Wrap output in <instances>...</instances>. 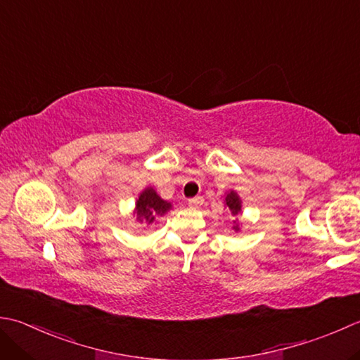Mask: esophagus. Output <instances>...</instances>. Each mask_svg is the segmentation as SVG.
Returning a JSON list of instances; mask_svg holds the SVG:
<instances>
[{
	"label": "esophagus",
	"mask_w": 360,
	"mask_h": 360,
	"mask_svg": "<svg viewBox=\"0 0 360 360\" xmlns=\"http://www.w3.org/2000/svg\"><path fill=\"white\" fill-rule=\"evenodd\" d=\"M201 201H202L201 196H195V198L188 200V204H190V206H198V204H201Z\"/></svg>",
	"instance_id": "obj_1"
}]
</instances>
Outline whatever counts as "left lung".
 <instances>
[{
    "instance_id": "obj_1",
    "label": "left lung",
    "mask_w": 360,
    "mask_h": 360,
    "mask_svg": "<svg viewBox=\"0 0 360 360\" xmlns=\"http://www.w3.org/2000/svg\"><path fill=\"white\" fill-rule=\"evenodd\" d=\"M226 206H228V209H231L232 215H237L238 212H240L242 201H240V198H238L236 192H231V193L226 196ZM236 229H237V226H236Z\"/></svg>"
}]
</instances>
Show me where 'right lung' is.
<instances>
[{
	"instance_id": "add662e5",
	"label": "right lung",
	"mask_w": 360,
	"mask_h": 360,
	"mask_svg": "<svg viewBox=\"0 0 360 360\" xmlns=\"http://www.w3.org/2000/svg\"><path fill=\"white\" fill-rule=\"evenodd\" d=\"M172 207L170 202H167L160 198L156 193V190L148 187L140 193L137 204H136V214L139 221H146L148 224L156 220L158 215H164L168 209Z\"/></svg>"
}]
</instances>
